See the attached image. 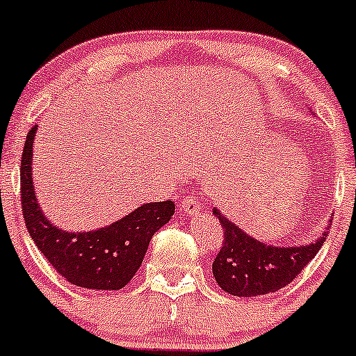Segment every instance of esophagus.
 Returning a JSON list of instances; mask_svg holds the SVG:
<instances>
[{
  "mask_svg": "<svg viewBox=\"0 0 356 356\" xmlns=\"http://www.w3.org/2000/svg\"><path fill=\"white\" fill-rule=\"evenodd\" d=\"M200 200H202L200 195H197V193L188 195V197L183 198L181 210L186 213V216H197V213L200 212V207H202Z\"/></svg>",
  "mask_w": 356,
  "mask_h": 356,
  "instance_id": "esophagus-1",
  "label": "esophagus"
}]
</instances>
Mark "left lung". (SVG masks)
<instances>
[{
	"instance_id": "1",
	"label": "left lung",
	"mask_w": 356,
	"mask_h": 356,
	"mask_svg": "<svg viewBox=\"0 0 356 356\" xmlns=\"http://www.w3.org/2000/svg\"><path fill=\"white\" fill-rule=\"evenodd\" d=\"M213 213L224 229V241L212 273L220 289L236 297L266 296L284 289L307 266L327 238L324 231L319 239L305 246H268L246 234L217 209Z\"/></svg>"
}]
</instances>
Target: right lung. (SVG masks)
I'll return each mask as SVG.
<instances>
[{
	"label": "right lung",
	"mask_w": 356,
	"mask_h": 356,
	"mask_svg": "<svg viewBox=\"0 0 356 356\" xmlns=\"http://www.w3.org/2000/svg\"><path fill=\"white\" fill-rule=\"evenodd\" d=\"M37 125L26 134L22 154V210L30 238L40 253L72 285L91 290L124 289L143 265L152 236L175 213L171 200L137 207L124 219L86 232L56 227L37 202L32 178V151Z\"/></svg>",
	"instance_id": "obj_1"
}]
</instances>
